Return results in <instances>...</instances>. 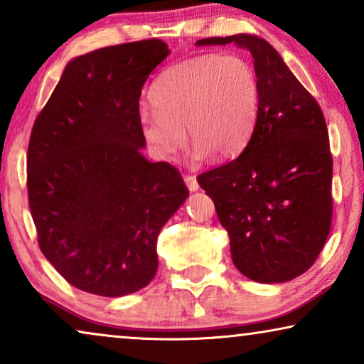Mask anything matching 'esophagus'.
Wrapping results in <instances>:
<instances>
[{
  "label": "esophagus",
  "mask_w": 364,
  "mask_h": 364,
  "mask_svg": "<svg viewBox=\"0 0 364 364\" xmlns=\"http://www.w3.org/2000/svg\"><path fill=\"white\" fill-rule=\"evenodd\" d=\"M183 181H186L188 191H191V192H196L197 188H198V182H197L196 176H191V173H186V176H183Z\"/></svg>",
  "instance_id": "34e87169"
}]
</instances>
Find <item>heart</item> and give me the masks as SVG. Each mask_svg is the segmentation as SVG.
I'll list each match as a JSON object with an SVG mask.
<instances>
[{
    "label": "heart",
    "instance_id": "1",
    "mask_svg": "<svg viewBox=\"0 0 364 364\" xmlns=\"http://www.w3.org/2000/svg\"><path fill=\"white\" fill-rule=\"evenodd\" d=\"M154 112L142 111L139 126L151 152L171 161L186 142L196 144V156H235L255 126L260 86L247 59L196 56L167 68L151 89Z\"/></svg>",
    "mask_w": 364,
    "mask_h": 364
}]
</instances>
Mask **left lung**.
I'll return each instance as SVG.
<instances>
[{
  "mask_svg": "<svg viewBox=\"0 0 364 364\" xmlns=\"http://www.w3.org/2000/svg\"><path fill=\"white\" fill-rule=\"evenodd\" d=\"M250 51L260 86L250 141L233 161L197 177L230 237L233 265L258 283L305 273L331 228L333 159L320 104L275 49L252 34L205 38Z\"/></svg>",
  "mask_w": 364,
  "mask_h": 364,
  "instance_id": "obj_1",
  "label": "left lung"
}]
</instances>
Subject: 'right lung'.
<instances>
[{"label": "right lung", "mask_w": 364, "mask_h": 364, "mask_svg": "<svg viewBox=\"0 0 364 364\" xmlns=\"http://www.w3.org/2000/svg\"><path fill=\"white\" fill-rule=\"evenodd\" d=\"M168 53L152 38L73 59L34 121L28 200L38 243L82 291L122 296L149 285L159 232L188 196L176 167L141 154L139 99Z\"/></svg>", "instance_id": "1"}]
</instances>
